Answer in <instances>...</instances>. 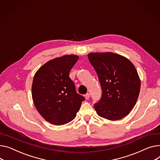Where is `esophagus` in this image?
Returning <instances> with one entry per match:
<instances>
[{
    "instance_id": "34e87169",
    "label": "esophagus",
    "mask_w": 160,
    "mask_h": 160,
    "mask_svg": "<svg viewBox=\"0 0 160 160\" xmlns=\"http://www.w3.org/2000/svg\"><path fill=\"white\" fill-rule=\"evenodd\" d=\"M85 98H86V100H89L90 98V94L89 93H87L86 95H85Z\"/></svg>"
}]
</instances>
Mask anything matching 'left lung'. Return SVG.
<instances>
[{
    "instance_id": "obj_1",
    "label": "left lung",
    "mask_w": 160,
    "mask_h": 160,
    "mask_svg": "<svg viewBox=\"0 0 160 160\" xmlns=\"http://www.w3.org/2000/svg\"><path fill=\"white\" fill-rule=\"evenodd\" d=\"M88 59L97 73L102 94L94 103L97 114L103 118L118 120L129 114L140 91V80L132 63L113 53L91 52Z\"/></svg>"
}]
</instances>
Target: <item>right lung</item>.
Returning a JSON list of instances; mask_svg holds the SVG:
<instances>
[{"label":"right lung","mask_w":160,"mask_h":160,"mask_svg":"<svg viewBox=\"0 0 160 160\" xmlns=\"http://www.w3.org/2000/svg\"><path fill=\"white\" fill-rule=\"evenodd\" d=\"M77 55L52 59L35 73L32 83V98L38 112L56 125L72 121L85 100L76 91L69 72L78 61Z\"/></svg>","instance_id":"add662e5"}]
</instances>
